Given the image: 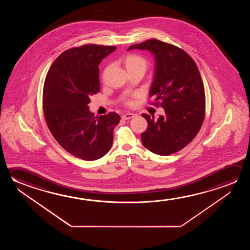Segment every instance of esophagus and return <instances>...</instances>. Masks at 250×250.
<instances>
[{"label": "esophagus", "instance_id": "1", "mask_svg": "<svg viewBox=\"0 0 250 250\" xmlns=\"http://www.w3.org/2000/svg\"><path fill=\"white\" fill-rule=\"evenodd\" d=\"M134 117H135V114H133V113H125V114L122 115V119H125V120H129Z\"/></svg>", "mask_w": 250, "mask_h": 250}]
</instances>
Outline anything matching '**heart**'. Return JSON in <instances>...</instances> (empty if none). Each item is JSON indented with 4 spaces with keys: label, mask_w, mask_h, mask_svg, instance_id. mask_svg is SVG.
I'll list each match as a JSON object with an SVG mask.
<instances>
[{
    "label": "heart",
    "mask_w": 250,
    "mask_h": 250,
    "mask_svg": "<svg viewBox=\"0 0 250 250\" xmlns=\"http://www.w3.org/2000/svg\"><path fill=\"white\" fill-rule=\"evenodd\" d=\"M125 64H126V68H131V67H145L146 68V59H144L142 57H139L137 55H131L126 58V62H125ZM128 104H132V103L128 102Z\"/></svg>",
    "instance_id": "1"
}]
</instances>
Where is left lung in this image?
Instances as JSON below:
<instances>
[{"mask_svg":"<svg viewBox=\"0 0 250 250\" xmlns=\"http://www.w3.org/2000/svg\"><path fill=\"white\" fill-rule=\"evenodd\" d=\"M147 50L155 65L149 92L164 109L158 119L142 114L147 129L141 134L144 146L158 155L167 156L188 146L204 120L205 90L195 62L176 46L151 39L128 48Z\"/></svg>","mask_w":250,"mask_h":250,"instance_id":"8db88e82","label":"left lung"}]
</instances>
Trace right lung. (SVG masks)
I'll list each match as a JSON object with an SVG mask.
<instances>
[{"mask_svg":"<svg viewBox=\"0 0 250 250\" xmlns=\"http://www.w3.org/2000/svg\"><path fill=\"white\" fill-rule=\"evenodd\" d=\"M116 47L87 44L58 57L46 76L42 108L54 138L70 154L83 160L105 155L112 146L118 113L94 117L90 97L100 90L99 63Z\"/></svg>","mask_w":250,"mask_h":250,"instance_id":"obj_1","label":"right lung"}]
</instances>
